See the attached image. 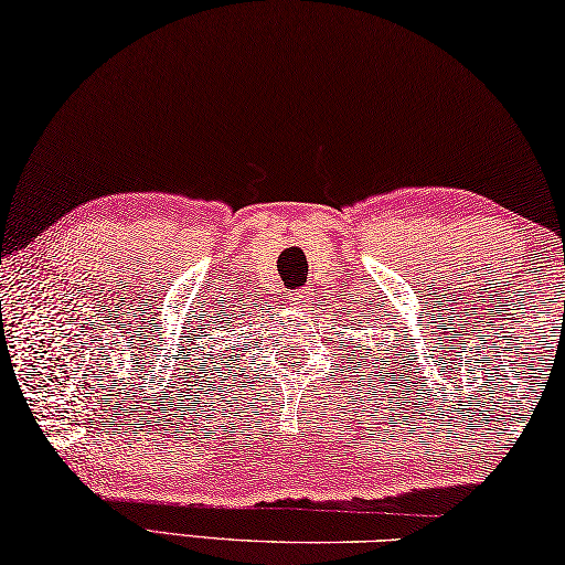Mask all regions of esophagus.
<instances>
[{
  "mask_svg": "<svg viewBox=\"0 0 565 565\" xmlns=\"http://www.w3.org/2000/svg\"><path fill=\"white\" fill-rule=\"evenodd\" d=\"M288 302L292 305L295 310H302V308H308L310 295L305 292V290H295V292H290V295H288Z\"/></svg>",
  "mask_w": 565,
  "mask_h": 565,
  "instance_id": "obj_1",
  "label": "esophagus"
}]
</instances>
